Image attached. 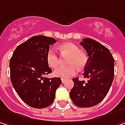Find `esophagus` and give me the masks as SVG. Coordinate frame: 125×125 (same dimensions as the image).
Listing matches in <instances>:
<instances>
[{"instance_id":"1","label":"esophagus","mask_w":125,"mask_h":125,"mask_svg":"<svg viewBox=\"0 0 125 125\" xmlns=\"http://www.w3.org/2000/svg\"><path fill=\"white\" fill-rule=\"evenodd\" d=\"M66 79H63V78H62V82L63 84V83H65V82H66Z\"/></svg>"}]
</instances>
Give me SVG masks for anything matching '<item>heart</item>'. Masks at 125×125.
<instances>
[{"label":"heart","mask_w":125,"mask_h":125,"mask_svg":"<svg viewBox=\"0 0 125 125\" xmlns=\"http://www.w3.org/2000/svg\"><path fill=\"white\" fill-rule=\"evenodd\" d=\"M62 56H69L66 63L67 66L59 67L54 70L53 75L57 77L67 79L74 76L77 69H82L87 63L88 57L84 51H81L79 47L71 42L64 43L58 48ZM46 61L51 68H56L60 62L59 57L53 49H50L46 53Z\"/></svg>","instance_id":"b5f03b06"}]
</instances>
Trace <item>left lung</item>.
<instances>
[{"label": "left lung", "mask_w": 125, "mask_h": 125, "mask_svg": "<svg viewBox=\"0 0 125 125\" xmlns=\"http://www.w3.org/2000/svg\"><path fill=\"white\" fill-rule=\"evenodd\" d=\"M80 44L89 56L82 74L87 82L73 79L74 87L69 96L79 107H91L100 103L107 94L114 79L115 59L107 47L92 39H84Z\"/></svg>", "instance_id": "8db88e82"}]
</instances>
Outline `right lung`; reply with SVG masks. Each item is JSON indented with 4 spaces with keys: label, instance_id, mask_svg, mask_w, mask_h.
<instances>
[{
    "label": "right lung",
    "instance_id": "right-lung-1",
    "mask_svg": "<svg viewBox=\"0 0 125 125\" xmlns=\"http://www.w3.org/2000/svg\"><path fill=\"white\" fill-rule=\"evenodd\" d=\"M55 43L53 38L33 36L17 46L10 60L12 85L19 97L31 107L50 106L62 84L59 77H45L52 72L46 53Z\"/></svg>",
    "mask_w": 125,
    "mask_h": 125
}]
</instances>
